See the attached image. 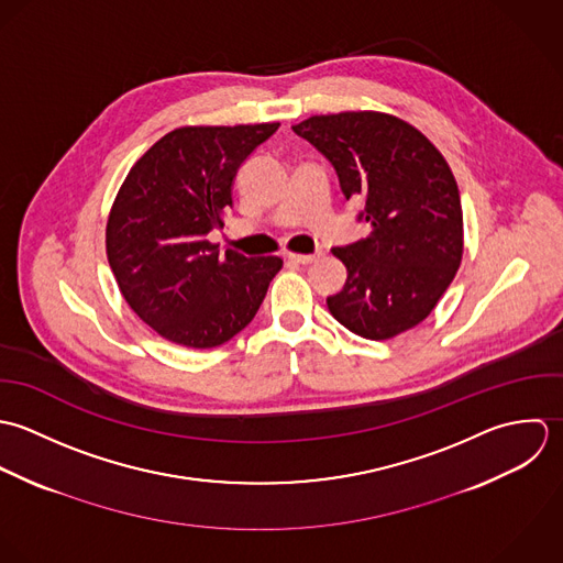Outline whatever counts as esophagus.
<instances>
[{"label": "esophagus", "instance_id": "esophagus-1", "mask_svg": "<svg viewBox=\"0 0 563 563\" xmlns=\"http://www.w3.org/2000/svg\"><path fill=\"white\" fill-rule=\"evenodd\" d=\"M287 258H289L291 263L309 265V263H313V261H318V258H320V252H318V254H294V252H289V254H287Z\"/></svg>", "mask_w": 563, "mask_h": 563}]
</instances>
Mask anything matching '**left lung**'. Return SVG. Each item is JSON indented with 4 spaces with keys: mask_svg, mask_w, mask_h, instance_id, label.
Masks as SVG:
<instances>
[{
    "mask_svg": "<svg viewBox=\"0 0 563 563\" xmlns=\"http://www.w3.org/2000/svg\"><path fill=\"white\" fill-rule=\"evenodd\" d=\"M294 132L335 167L343 196L363 198L372 232L333 254L345 265L329 311L354 335L396 338L424 322L463 256L456 180L442 152L411 123L378 111L313 114Z\"/></svg>",
    "mask_w": 563,
    "mask_h": 563,
    "instance_id": "8db88e82",
    "label": "left lung"
}]
</instances>
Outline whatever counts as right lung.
I'll use <instances>...</instances> for the list:
<instances>
[{"instance_id": "add662e5", "label": "right lung", "mask_w": 563, "mask_h": 563, "mask_svg": "<svg viewBox=\"0 0 563 563\" xmlns=\"http://www.w3.org/2000/svg\"><path fill=\"white\" fill-rule=\"evenodd\" d=\"M280 123L183 125L128 172L107 222V254L128 307L158 335L216 347L256 316L278 256L220 252L241 163Z\"/></svg>"}]
</instances>
